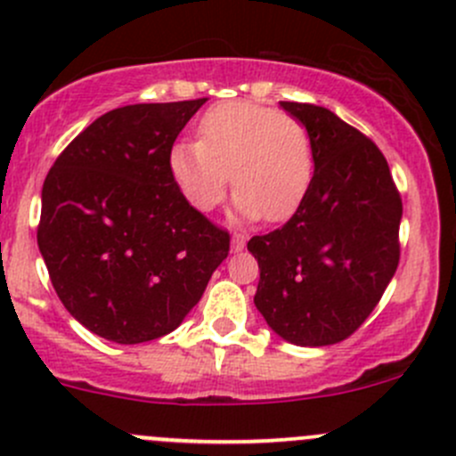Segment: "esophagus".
I'll return each mask as SVG.
<instances>
[{"label":"esophagus","instance_id":"1","mask_svg":"<svg viewBox=\"0 0 456 456\" xmlns=\"http://www.w3.org/2000/svg\"><path fill=\"white\" fill-rule=\"evenodd\" d=\"M245 245H247V238L242 236V233H233V236H232V251H233V254H238V251L245 249Z\"/></svg>","mask_w":456,"mask_h":456}]
</instances>
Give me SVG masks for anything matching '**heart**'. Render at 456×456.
<instances>
[{
  "label": "heart",
  "instance_id": "heart-1",
  "mask_svg": "<svg viewBox=\"0 0 456 456\" xmlns=\"http://www.w3.org/2000/svg\"><path fill=\"white\" fill-rule=\"evenodd\" d=\"M200 141H176L167 172L200 211L223 200L229 176L233 214L242 220L289 218L314 178V142L305 123L254 101H224L199 121Z\"/></svg>",
  "mask_w": 456,
  "mask_h": 456
}]
</instances>
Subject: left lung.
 Wrapping results in <instances>:
<instances>
[{
	"instance_id": "8db88e82",
	"label": "left lung",
	"mask_w": 456,
	"mask_h": 456,
	"mask_svg": "<svg viewBox=\"0 0 456 456\" xmlns=\"http://www.w3.org/2000/svg\"><path fill=\"white\" fill-rule=\"evenodd\" d=\"M314 142V178L284 227L254 236V297L269 329L296 346L346 339L399 265L402 199L372 141L330 110L282 101Z\"/></svg>"
}]
</instances>
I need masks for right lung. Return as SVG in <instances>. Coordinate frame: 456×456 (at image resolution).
I'll use <instances>...</instances> for the list:
<instances>
[{
  "instance_id": "right-lung-1",
  "label": "right lung",
  "mask_w": 456,
  "mask_h": 456,
  "mask_svg": "<svg viewBox=\"0 0 456 456\" xmlns=\"http://www.w3.org/2000/svg\"><path fill=\"white\" fill-rule=\"evenodd\" d=\"M207 99L117 108L54 160L41 190V257L79 324L117 344L181 326L229 254L174 185L167 151Z\"/></svg>"
}]
</instances>
